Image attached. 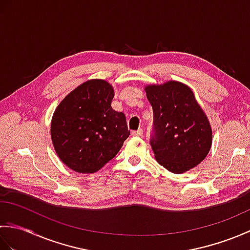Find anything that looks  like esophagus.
Here are the masks:
<instances>
[{
    "mask_svg": "<svg viewBox=\"0 0 250 250\" xmlns=\"http://www.w3.org/2000/svg\"><path fill=\"white\" fill-rule=\"evenodd\" d=\"M131 134L133 135V136H142L143 135V130L139 129L137 131H133Z\"/></svg>",
    "mask_w": 250,
    "mask_h": 250,
    "instance_id": "1",
    "label": "esophagus"
}]
</instances>
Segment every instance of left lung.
Here are the masks:
<instances>
[{
  "label": "left lung",
  "instance_id": "left-lung-1",
  "mask_svg": "<svg viewBox=\"0 0 250 250\" xmlns=\"http://www.w3.org/2000/svg\"><path fill=\"white\" fill-rule=\"evenodd\" d=\"M152 106L150 145L158 163L180 174L198 166L211 146L209 121L188 86L171 81L145 88Z\"/></svg>",
  "mask_w": 250,
  "mask_h": 250
}]
</instances>
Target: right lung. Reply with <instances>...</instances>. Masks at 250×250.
<instances>
[{"label":"right lung","instance_id":"right-lung-1","mask_svg":"<svg viewBox=\"0 0 250 250\" xmlns=\"http://www.w3.org/2000/svg\"><path fill=\"white\" fill-rule=\"evenodd\" d=\"M114 88L91 79L68 93L51 119V141L60 160L78 173H94L128 139L125 116L111 108Z\"/></svg>","mask_w":250,"mask_h":250}]
</instances>
